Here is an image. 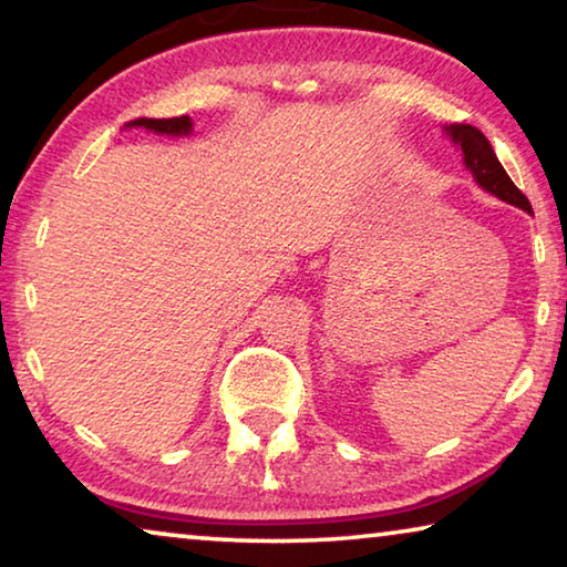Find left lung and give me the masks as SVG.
Returning a JSON list of instances; mask_svg holds the SVG:
<instances>
[{"instance_id":"8db88e82","label":"left lung","mask_w":567,"mask_h":567,"mask_svg":"<svg viewBox=\"0 0 567 567\" xmlns=\"http://www.w3.org/2000/svg\"><path fill=\"white\" fill-rule=\"evenodd\" d=\"M445 134L455 142L460 152H463L465 167L473 172L480 187L487 189L495 197H501L503 203L520 207L525 213L533 215L530 203H527V197L515 187V182L507 177V172L503 169L501 162H497L491 142H487L483 132L473 127V124H450V127H445Z\"/></svg>"}]
</instances>
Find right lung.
Masks as SVG:
<instances>
[{
    "instance_id": "1",
    "label": "right lung",
    "mask_w": 567,
    "mask_h": 567,
    "mask_svg": "<svg viewBox=\"0 0 567 567\" xmlns=\"http://www.w3.org/2000/svg\"><path fill=\"white\" fill-rule=\"evenodd\" d=\"M127 127H145L157 134H172V137H182V134L192 132V120L187 117H172V120H150V117H140L127 122Z\"/></svg>"
}]
</instances>
